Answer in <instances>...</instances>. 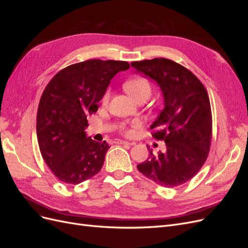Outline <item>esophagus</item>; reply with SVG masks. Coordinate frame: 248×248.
Segmentation results:
<instances>
[{"label":"esophagus","mask_w":248,"mask_h":248,"mask_svg":"<svg viewBox=\"0 0 248 248\" xmlns=\"http://www.w3.org/2000/svg\"><path fill=\"white\" fill-rule=\"evenodd\" d=\"M115 144H117V145H129V146H133V142H129V141L123 140H115Z\"/></svg>","instance_id":"esophagus-1"}]
</instances>
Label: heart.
<instances>
[{
	"mask_svg": "<svg viewBox=\"0 0 248 248\" xmlns=\"http://www.w3.org/2000/svg\"><path fill=\"white\" fill-rule=\"evenodd\" d=\"M125 90L127 91V93H128L134 100L138 99L139 97H140V96L151 94V86H150L149 81L147 79H145V78H133V79H131L129 81H127L126 84H125ZM109 95H110V92L107 91V93L104 94L103 98H102V103L107 104L108 102ZM140 124L139 121H134L131 124L132 127H140ZM121 129L125 133H129L130 132V130L128 128H126L124 125L121 126Z\"/></svg>",
	"mask_w": 248,
	"mask_h": 248,
	"instance_id": "b5f03b06",
	"label": "heart"
}]
</instances>
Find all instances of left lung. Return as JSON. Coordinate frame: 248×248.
I'll return each mask as SVG.
<instances>
[{
  "label": "left lung",
  "mask_w": 248,
  "mask_h": 248,
  "mask_svg": "<svg viewBox=\"0 0 248 248\" xmlns=\"http://www.w3.org/2000/svg\"><path fill=\"white\" fill-rule=\"evenodd\" d=\"M138 73L159 86L163 108L150 126L166 149L138 164L142 175L163 187H176L197 175L205 163L212 136V115L205 87L194 74L171 60L132 62Z\"/></svg>",
  "instance_id": "left-lung-1"
}]
</instances>
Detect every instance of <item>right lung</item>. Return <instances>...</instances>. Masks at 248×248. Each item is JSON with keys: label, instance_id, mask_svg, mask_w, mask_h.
Masks as SVG:
<instances>
[{"label": "right lung", "instance_id": "obj_1", "mask_svg": "<svg viewBox=\"0 0 248 248\" xmlns=\"http://www.w3.org/2000/svg\"><path fill=\"white\" fill-rule=\"evenodd\" d=\"M125 61L88 60L51 78L37 112V139L47 167L64 183L79 184L98 172L109 146L87 137V117L98 109L111 78L129 69Z\"/></svg>", "mask_w": 248, "mask_h": 248}]
</instances>
